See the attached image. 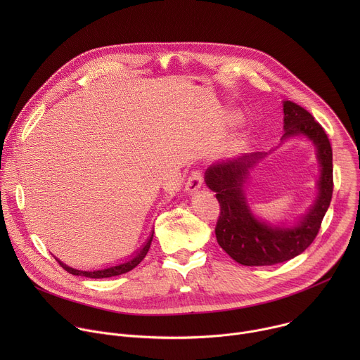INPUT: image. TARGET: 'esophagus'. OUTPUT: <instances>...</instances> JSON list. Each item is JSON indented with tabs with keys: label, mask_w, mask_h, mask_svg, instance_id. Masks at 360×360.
<instances>
[{
	"label": "esophagus",
	"mask_w": 360,
	"mask_h": 360,
	"mask_svg": "<svg viewBox=\"0 0 360 360\" xmlns=\"http://www.w3.org/2000/svg\"><path fill=\"white\" fill-rule=\"evenodd\" d=\"M202 182H203V175L199 169L196 171H192L191 175L188 176L186 179V184H185V191L186 192H195L198 191L200 186H202Z\"/></svg>",
	"instance_id": "esophagus-1"
}]
</instances>
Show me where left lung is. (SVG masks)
Listing matches in <instances>:
<instances>
[{"instance_id": "1", "label": "left lung", "mask_w": 360, "mask_h": 360, "mask_svg": "<svg viewBox=\"0 0 360 360\" xmlns=\"http://www.w3.org/2000/svg\"><path fill=\"white\" fill-rule=\"evenodd\" d=\"M282 139L303 135L318 149L321 164L319 193L315 203L296 226L285 228L266 224L256 218L243 196V184L249 168L268 155L253 152L238 160H228L212 165L205 172V182L217 192L221 214L215 235L219 246L233 261L245 266H269L289 261L300 255L316 238L322 219L329 208L333 192L332 146L325 129L300 105L283 101Z\"/></svg>"}]
</instances>
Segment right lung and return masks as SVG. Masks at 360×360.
I'll return each mask as SVG.
<instances>
[{"instance_id": "right-lung-1", "label": "right lung", "mask_w": 360, "mask_h": 360, "mask_svg": "<svg viewBox=\"0 0 360 360\" xmlns=\"http://www.w3.org/2000/svg\"><path fill=\"white\" fill-rule=\"evenodd\" d=\"M152 236H153V232L150 233L149 239L145 242V245L141 248V250L134 256V258H131L129 261L124 262V264H120L117 266H110V268H105V269H99V271H79V269H74V268H70L68 265L63 264L60 259L56 258V261L60 264L61 268H64L67 272L72 274V275H77V276H85V278H94V279H101V278H111V276H118V275H122V274H127L129 271H132L135 266H138L141 264V261L145 258L148 250H149V246H150V242H152Z\"/></svg>"}]
</instances>
